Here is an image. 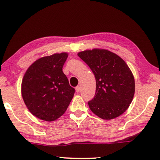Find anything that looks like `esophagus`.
<instances>
[{
  "mask_svg": "<svg viewBox=\"0 0 160 160\" xmlns=\"http://www.w3.org/2000/svg\"><path fill=\"white\" fill-rule=\"evenodd\" d=\"M75 91L77 92H79L80 91V86H77L76 88H75Z\"/></svg>",
  "mask_w": 160,
  "mask_h": 160,
  "instance_id": "34e87169",
  "label": "esophagus"
}]
</instances>
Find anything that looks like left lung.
<instances>
[{"instance_id": "1", "label": "left lung", "mask_w": 160, "mask_h": 160, "mask_svg": "<svg viewBox=\"0 0 160 160\" xmlns=\"http://www.w3.org/2000/svg\"><path fill=\"white\" fill-rule=\"evenodd\" d=\"M78 55L95 77V95L88 102L92 112L106 120L125 112L135 93L133 75L126 62L116 53L100 48L81 51Z\"/></svg>"}]
</instances>
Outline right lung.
Returning <instances> with one entry per match:
<instances>
[{
  "instance_id": "obj_1",
  "label": "right lung",
  "mask_w": 160,
  "mask_h": 160,
  "mask_svg": "<svg viewBox=\"0 0 160 160\" xmlns=\"http://www.w3.org/2000/svg\"><path fill=\"white\" fill-rule=\"evenodd\" d=\"M68 53H54L34 61L27 70L21 86L22 96L29 112L46 121H53L66 112L73 97L63 72Z\"/></svg>"
}]
</instances>
